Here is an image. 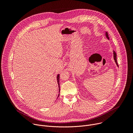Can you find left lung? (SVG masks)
Wrapping results in <instances>:
<instances>
[{
  "mask_svg": "<svg viewBox=\"0 0 133 133\" xmlns=\"http://www.w3.org/2000/svg\"><path fill=\"white\" fill-rule=\"evenodd\" d=\"M106 37L107 38L109 39L108 35V33H107V32H106ZM113 54H114V60H115V63H116V64L117 66H118V64H117V58H116V53L115 52V51H113Z\"/></svg>",
  "mask_w": 133,
  "mask_h": 133,
  "instance_id": "1",
  "label": "left lung"
}]
</instances>
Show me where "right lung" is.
Segmentation results:
<instances>
[{
	"label": "right lung",
	"mask_w": 133,
	"mask_h": 133,
	"mask_svg": "<svg viewBox=\"0 0 133 133\" xmlns=\"http://www.w3.org/2000/svg\"><path fill=\"white\" fill-rule=\"evenodd\" d=\"M57 83H58V87H59V92L60 91V86H59V74L57 75ZM59 95V94L58 95V96Z\"/></svg>",
	"instance_id": "1"
}]
</instances>
